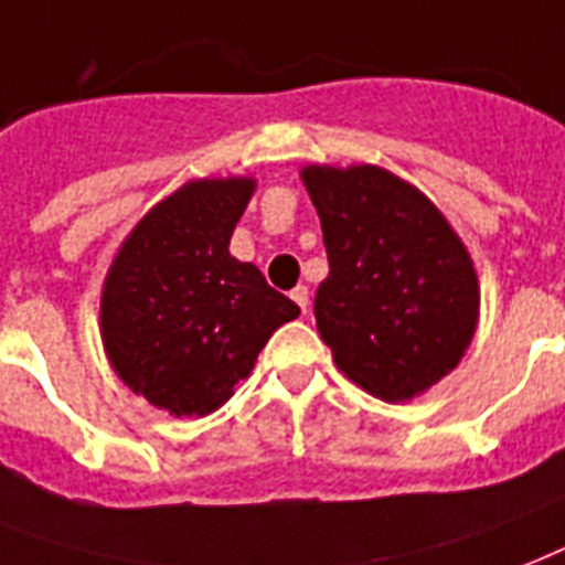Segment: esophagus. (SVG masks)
Masks as SVG:
<instances>
[{
    "mask_svg": "<svg viewBox=\"0 0 565 565\" xmlns=\"http://www.w3.org/2000/svg\"><path fill=\"white\" fill-rule=\"evenodd\" d=\"M290 299L299 305L301 313H308V305H311V292H308V287H305V284H299V287L290 292Z\"/></svg>",
    "mask_w": 565,
    "mask_h": 565,
    "instance_id": "obj_1",
    "label": "esophagus"
}]
</instances>
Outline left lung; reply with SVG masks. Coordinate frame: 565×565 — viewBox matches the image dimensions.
<instances>
[{
  "instance_id": "8db88e82",
  "label": "left lung",
  "mask_w": 565,
  "mask_h": 565,
  "mask_svg": "<svg viewBox=\"0 0 565 565\" xmlns=\"http://www.w3.org/2000/svg\"><path fill=\"white\" fill-rule=\"evenodd\" d=\"M301 180L329 254L313 317L338 367L387 403L436 385L468 350L480 308L454 227L429 198L376 166H311Z\"/></svg>"
}]
</instances>
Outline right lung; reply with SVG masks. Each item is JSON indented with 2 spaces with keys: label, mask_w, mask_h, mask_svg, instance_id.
Listing matches in <instances>:
<instances>
[{
  "label": "right lung",
  "mask_w": 565,
  "mask_h": 565,
  "mask_svg": "<svg viewBox=\"0 0 565 565\" xmlns=\"http://www.w3.org/2000/svg\"><path fill=\"white\" fill-rule=\"evenodd\" d=\"M252 180H198L157 204L129 234L103 287L111 367L171 415H210L299 305L227 243Z\"/></svg>",
  "instance_id": "right-lung-1"
}]
</instances>
